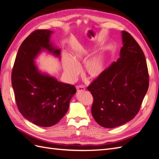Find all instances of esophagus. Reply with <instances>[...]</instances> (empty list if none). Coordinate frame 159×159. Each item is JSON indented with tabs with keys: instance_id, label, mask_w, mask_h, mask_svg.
Segmentation results:
<instances>
[{
	"instance_id": "34e87169",
	"label": "esophagus",
	"mask_w": 159,
	"mask_h": 159,
	"mask_svg": "<svg viewBox=\"0 0 159 159\" xmlns=\"http://www.w3.org/2000/svg\"><path fill=\"white\" fill-rule=\"evenodd\" d=\"M76 89L78 91H84L85 90V88L84 87L83 85H78L76 86Z\"/></svg>"
}]
</instances>
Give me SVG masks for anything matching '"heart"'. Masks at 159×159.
<instances>
[{
	"label": "heart",
	"instance_id": "b5f03b06",
	"mask_svg": "<svg viewBox=\"0 0 159 159\" xmlns=\"http://www.w3.org/2000/svg\"><path fill=\"white\" fill-rule=\"evenodd\" d=\"M89 50L86 48L81 47L78 50L73 51L71 57L64 56L63 57V68L68 79L74 81L80 73L81 61L88 55ZM103 57L97 56L89 60L85 64L86 72L91 77L98 76L102 70Z\"/></svg>",
	"mask_w": 159,
	"mask_h": 159
}]
</instances>
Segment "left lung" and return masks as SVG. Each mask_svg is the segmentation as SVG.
Masks as SVG:
<instances>
[{"label": "left lung", "mask_w": 159, "mask_h": 159, "mask_svg": "<svg viewBox=\"0 0 159 159\" xmlns=\"http://www.w3.org/2000/svg\"><path fill=\"white\" fill-rule=\"evenodd\" d=\"M120 57L88 86L93 95L91 113L105 128H114L132 120L140 110L148 88L145 54L134 38L122 31Z\"/></svg>", "instance_id": "1"}]
</instances>
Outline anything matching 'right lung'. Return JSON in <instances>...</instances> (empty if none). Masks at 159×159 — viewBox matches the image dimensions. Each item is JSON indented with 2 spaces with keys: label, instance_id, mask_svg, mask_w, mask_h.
Returning a JSON list of instances; mask_svg holds the SVG:
<instances>
[{
  "label": "right lung",
  "instance_id": "obj_1",
  "mask_svg": "<svg viewBox=\"0 0 159 159\" xmlns=\"http://www.w3.org/2000/svg\"><path fill=\"white\" fill-rule=\"evenodd\" d=\"M52 33L49 30H36L22 42L11 75L19 111L29 121L44 127L53 126L60 121L76 92L74 85L60 82L40 73L34 62L42 50L60 55V49L55 48L50 43Z\"/></svg>",
  "mask_w": 159,
  "mask_h": 159
}]
</instances>
